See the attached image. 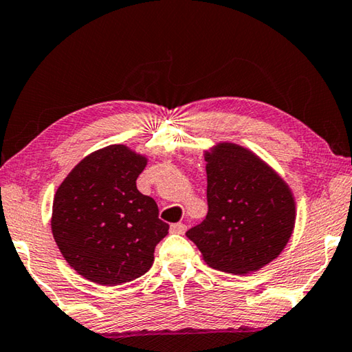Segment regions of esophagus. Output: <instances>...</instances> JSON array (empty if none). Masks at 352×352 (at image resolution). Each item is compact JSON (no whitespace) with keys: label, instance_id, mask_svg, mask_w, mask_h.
<instances>
[{"label":"esophagus","instance_id":"1","mask_svg":"<svg viewBox=\"0 0 352 352\" xmlns=\"http://www.w3.org/2000/svg\"><path fill=\"white\" fill-rule=\"evenodd\" d=\"M187 230V226L182 224V223H175L170 226V232L171 233H177V235H182V233H186Z\"/></svg>","mask_w":352,"mask_h":352}]
</instances>
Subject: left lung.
Masks as SVG:
<instances>
[{
	"instance_id": "8db88e82",
	"label": "left lung",
	"mask_w": 352,
	"mask_h": 352,
	"mask_svg": "<svg viewBox=\"0 0 352 352\" xmlns=\"http://www.w3.org/2000/svg\"><path fill=\"white\" fill-rule=\"evenodd\" d=\"M207 160L208 213L187 230L208 266L250 274L285 249L295 224L286 182L245 148L219 144Z\"/></svg>"
}]
</instances>
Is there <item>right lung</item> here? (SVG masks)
<instances>
[{
	"label": "right lung",
	"mask_w": 352,
	"mask_h": 352,
	"mask_svg": "<svg viewBox=\"0 0 352 352\" xmlns=\"http://www.w3.org/2000/svg\"><path fill=\"white\" fill-rule=\"evenodd\" d=\"M146 159L123 145L86 156L61 182L52 206V235L69 266L102 286L148 272L154 249L168 233L156 201L135 179Z\"/></svg>",
	"instance_id": "add662e5"
}]
</instances>
